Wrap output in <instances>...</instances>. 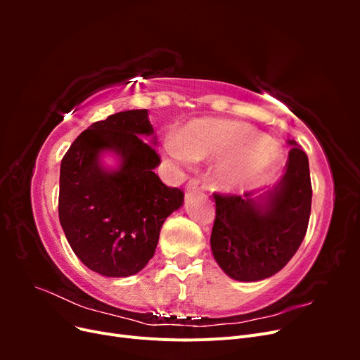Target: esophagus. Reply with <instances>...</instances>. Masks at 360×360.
<instances>
[{
  "instance_id": "34e87169",
  "label": "esophagus",
  "mask_w": 360,
  "mask_h": 360,
  "mask_svg": "<svg viewBox=\"0 0 360 360\" xmlns=\"http://www.w3.org/2000/svg\"><path fill=\"white\" fill-rule=\"evenodd\" d=\"M186 189L188 191H205V183L198 177H193L188 181Z\"/></svg>"
}]
</instances>
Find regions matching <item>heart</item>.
I'll list each match as a JSON object with an SVG mask.
<instances>
[{"label":"heart","instance_id":"obj_1","mask_svg":"<svg viewBox=\"0 0 360 360\" xmlns=\"http://www.w3.org/2000/svg\"><path fill=\"white\" fill-rule=\"evenodd\" d=\"M264 143V136L252 127L201 120L184 129L180 138H168L167 151L179 162L228 159L217 174V181L231 189L255 180L274 165V150Z\"/></svg>","mask_w":360,"mask_h":360}]
</instances>
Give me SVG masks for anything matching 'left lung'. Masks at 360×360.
<instances>
[{"instance_id":"left-lung-1","label":"left lung","mask_w":360,"mask_h":360,"mask_svg":"<svg viewBox=\"0 0 360 360\" xmlns=\"http://www.w3.org/2000/svg\"><path fill=\"white\" fill-rule=\"evenodd\" d=\"M291 150L284 177L255 200L250 193H213L216 216L210 237L213 257L228 276L252 282L266 279L296 254L308 230L312 186L304 151ZM264 199V203H257Z\"/></svg>"}]
</instances>
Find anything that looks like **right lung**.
I'll return each mask as SVG.
<instances>
[{"label": "right lung", "mask_w": 360, "mask_h": 360, "mask_svg": "<svg viewBox=\"0 0 360 360\" xmlns=\"http://www.w3.org/2000/svg\"><path fill=\"white\" fill-rule=\"evenodd\" d=\"M147 110L123 111L96 122L73 141L61 160L58 216L73 252L103 276L124 278L155 255L160 228L180 209L184 193L163 184ZM103 149L122 159L117 172L98 163Z\"/></svg>", "instance_id": "right-lung-1"}]
</instances>
